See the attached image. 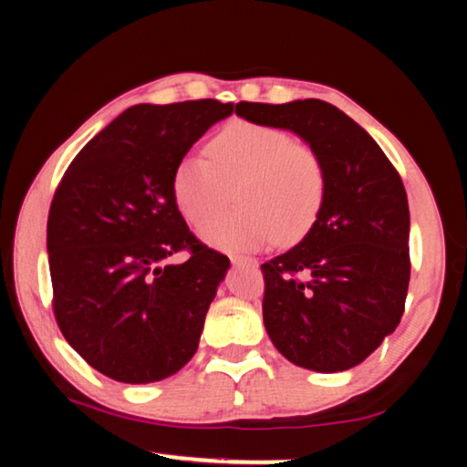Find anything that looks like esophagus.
<instances>
[{"instance_id":"esophagus-1","label":"esophagus","mask_w":467,"mask_h":467,"mask_svg":"<svg viewBox=\"0 0 467 467\" xmlns=\"http://www.w3.org/2000/svg\"><path fill=\"white\" fill-rule=\"evenodd\" d=\"M231 262L236 267H249V270H257V265H259L255 259H251V257H231Z\"/></svg>"}]
</instances>
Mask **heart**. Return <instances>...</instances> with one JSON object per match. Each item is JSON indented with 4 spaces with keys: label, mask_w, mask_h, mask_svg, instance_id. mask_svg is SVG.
<instances>
[{
    "label": "heart",
    "mask_w": 467,
    "mask_h": 467,
    "mask_svg": "<svg viewBox=\"0 0 467 467\" xmlns=\"http://www.w3.org/2000/svg\"><path fill=\"white\" fill-rule=\"evenodd\" d=\"M208 158L187 156L172 172V197L189 224H202L223 202L226 186L241 184L242 212L202 226L200 236L228 253H249L278 239H303L326 200V169L309 146L274 125L234 119L208 144Z\"/></svg>",
    "instance_id": "obj_1"
}]
</instances>
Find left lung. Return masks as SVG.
Instances as JSON below:
<instances>
[{"label": "left lung", "instance_id": "1", "mask_svg": "<svg viewBox=\"0 0 467 467\" xmlns=\"http://www.w3.org/2000/svg\"><path fill=\"white\" fill-rule=\"evenodd\" d=\"M236 115L296 133L326 169V200L311 231L262 265L267 336L296 367L317 373L357 367L404 315V183L377 141L326 100L241 102Z\"/></svg>", "mask_w": 467, "mask_h": 467}]
</instances>
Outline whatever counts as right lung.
<instances>
[{
	"mask_svg": "<svg viewBox=\"0 0 467 467\" xmlns=\"http://www.w3.org/2000/svg\"><path fill=\"white\" fill-rule=\"evenodd\" d=\"M233 110L212 99L130 107L82 148L55 192L47 223L55 319L115 381H162L200 346L231 262L189 233L172 172ZM183 248L188 262L169 265Z\"/></svg>",
	"mask_w": 467,
	"mask_h": 467,
	"instance_id": "obj_1",
	"label": "right lung"
}]
</instances>
